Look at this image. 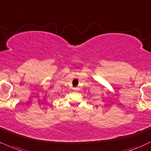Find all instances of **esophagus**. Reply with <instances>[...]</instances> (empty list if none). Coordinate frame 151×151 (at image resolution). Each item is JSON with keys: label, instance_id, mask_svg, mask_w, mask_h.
I'll list each match as a JSON object with an SVG mask.
<instances>
[{"label": "esophagus", "instance_id": "esophagus-1", "mask_svg": "<svg viewBox=\"0 0 151 151\" xmlns=\"http://www.w3.org/2000/svg\"><path fill=\"white\" fill-rule=\"evenodd\" d=\"M78 89H79V88H73V90L74 91H77Z\"/></svg>", "mask_w": 151, "mask_h": 151}]
</instances>
